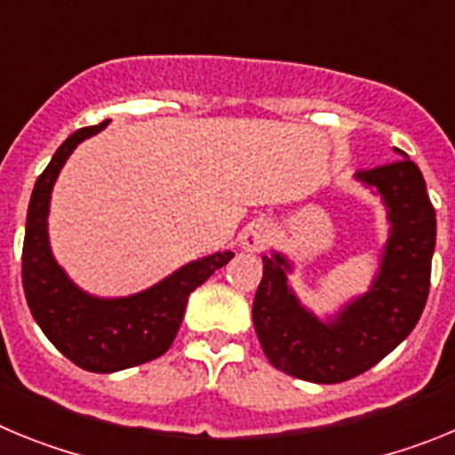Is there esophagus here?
<instances>
[{"label": "esophagus", "instance_id": "34e87169", "mask_svg": "<svg viewBox=\"0 0 455 455\" xmlns=\"http://www.w3.org/2000/svg\"><path fill=\"white\" fill-rule=\"evenodd\" d=\"M271 225L267 220H252L246 230L241 232V248L248 252H262L271 241Z\"/></svg>", "mask_w": 455, "mask_h": 455}]
</instances>
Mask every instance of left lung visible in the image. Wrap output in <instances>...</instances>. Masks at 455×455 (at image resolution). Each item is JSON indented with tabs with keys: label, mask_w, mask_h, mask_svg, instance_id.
Wrapping results in <instances>:
<instances>
[{
	"label": "left lung",
	"mask_w": 455,
	"mask_h": 455,
	"mask_svg": "<svg viewBox=\"0 0 455 455\" xmlns=\"http://www.w3.org/2000/svg\"><path fill=\"white\" fill-rule=\"evenodd\" d=\"M403 159L355 180L383 198L389 236L380 271L367 293L321 321L300 305L287 283L284 255H264V275L252 300V323L268 363L309 383H344L378 364L412 332L431 287L435 209L415 162Z\"/></svg>",
	"instance_id": "obj_1"
}]
</instances>
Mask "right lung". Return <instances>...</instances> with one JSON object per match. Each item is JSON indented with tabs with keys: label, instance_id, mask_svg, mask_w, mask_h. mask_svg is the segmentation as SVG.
<instances>
[{
	"label": "right lung",
	"instance_id": "add662e5",
	"mask_svg": "<svg viewBox=\"0 0 455 455\" xmlns=\"http://www.w3.org/2000/svg\"><path fill=\"white\" fill-rule=\"evenodd\" d=\"M107 124L104 120L68 136L50 166L40 172L22 246V287L36 323L68 360L92 373H114L164 355L178 335L193 289L235 257L232 251L214 252L188 262L146 291L123 299H98L72 283L50 248L52 188L72 150Z\"/></svg>",
	"mask_w": 455,
	"mask_h": 455
}]
</instances>
